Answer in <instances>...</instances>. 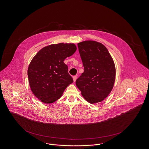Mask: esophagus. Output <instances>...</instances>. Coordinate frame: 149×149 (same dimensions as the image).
<instances>
[{
    "mask_svg": "<svg viewBox=\"0 0 149 149\" xmlns=\"http://www.w3.org/2000/svg\"><path fill=\"white\" fill-rule=\"evenodd\" d=\"M73 81L75 82V81H76V79H77V76H73Z\"/></svg>",
    "mask_w": 149,
    "mask_h": 149,
    "instance_id": "esophagus-1",
    "label": "esophagus"
}]
</instances>
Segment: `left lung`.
<instances>
[{"mask_svg": "<svg viewBox=\"0 0 149 149\" xmlns=\"http://www.w3.org/2000/svg\"><path fill=\"white\" fill-rule=\"evenodd\" d=\"M84 72L76 81L82 97L91 104L108 97L113 89L116 68L107 48L101 43L85 40L77 44Z\"/></svg>", "mask_w": 149, "mask_h": 149, "instance_id": "1", "label": "left lung"}]
</instances>
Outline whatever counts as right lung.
<instances>
[{"instance_id": "add662e5", "label": "right lung", "mask_w": 149, "mask_h": 149, "mask_svg": "<svg viewBox=\"0 0 149 149\" xmlns=\"http://www.w3.org/2000/svg\"><path fill=\"white\" fill-rule=\"evenodd\" d=\"M76 50L74 43L50 45L40 49L30 61L28 69L30 89L42 102H55L73 82L64 61Z\"/></svg>"}]
</instances>
